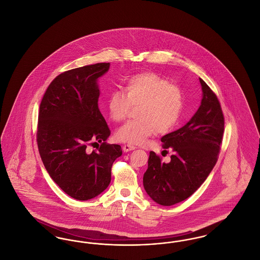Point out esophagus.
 <instances>
[{"label":"esophagus","instance_id":"esophagus-1","mask_svg":"<svg viewBox=\"0 0 260 260\" xmlns=\"http://www.w3.org/2000/svg\"><path fill=\"white\" fill-rule=\"evenodd\" d=\"M135 149H136V147L134 145H131V144H124V146H123V151L124 152H129V151H133Z\"/></svg>","mask_w":260,"mask_h":260}]
</instances>
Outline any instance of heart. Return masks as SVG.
I'll use <instances>...</instances> for the list:
<instances>
[{
    "label": "heart",
    "instance_id": "heart-1",
    "mask_svg": "<svg viewBox=\"0 0 260 260\" xmlns=\"http://www.w3.org/2000/svg\"><path fill=\"white\" fill-rule=\"evenodd\" d=\"M124 92L113 90L106 108L114 122L124 120L136 106V120L129 121L116 132V138L124 143L140 145L156 132L166 134L179 122L184 106L181 88L154 72L136 74L126 80Z\"/></svg>",
    "mask_w": 260,
    "mask_h": 260
}]
</instances>
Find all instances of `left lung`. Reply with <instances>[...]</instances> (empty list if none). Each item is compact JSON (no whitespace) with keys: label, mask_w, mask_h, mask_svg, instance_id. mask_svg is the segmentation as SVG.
<instances>
[{"label":"left lung","mask_w":260,"mask_h":260,"mask_svg":"<svg viewBox=\"0 0 260 260\" xmlns=\"http://www.w3.org/2000/svg\"><path fill=\"white\" fill-rule=\"evenodd\" d=\"M201 105L182 127L162 136L165 149H173L171 161L164 162L150 152L143 186L149 197L161 206L189 198L207 179L217 161L224 132V117L215 93L200 78Z\"/></svg>","instance_id":"obj_1"}]
</instances>
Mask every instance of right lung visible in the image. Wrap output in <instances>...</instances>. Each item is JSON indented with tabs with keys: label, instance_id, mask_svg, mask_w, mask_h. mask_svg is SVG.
I'll list each match as a JSON object with an SVG mask.
<instances>
[{
	"label": "right lung",
	"instance_id": "obj_1",
	"mask_svg": "<svg viewBox=\"0 0 260 260\" xmlns=\"http://www.w3.org/2000/svg\"><path fill=\"white\" fill-rule=\"evenodd\" d=\"M109 66L96 63L63 72L40 104L37 143L43 164L51 179L80 201L108 187L112 165L122 155L120 145L106 143L110 129L99 109L98 80ZM99 143L98 150L87 148Z\"/></svg>",
	"mask_w": 260,
	"mask_h": 260
}]
</instances>
